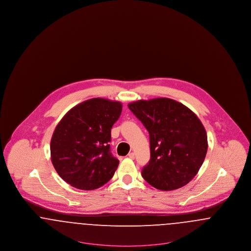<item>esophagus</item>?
I'll use <instances>...</instances> for the list:
<instances>
[{
  "mask_svg": "<svg viewBox=\"0 0 251 251\" xmlns=\"http://www.w3.org/2000/svg\"><path fill=\"white\" fill-rule=\"evenodd\" d=\"M128 157H129L130 159H134V153H133V152H130V153L128 154Z\"/></svg>",
  "mask_w": 251,
  "mask_h": 251,
  "instance_id": "obj_1",
  "label": "esophagus"
}]
</instances>
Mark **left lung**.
I'll return each mask as SVG.
<instances>
[{"label": "left lung", "instance_id": "obj_1", "mask_svg": "<svg viewBox=\"0 0 251 251\" xmlns=\"http://www.w3.org/2000/svg\"><path fill=\"white\" fill-rule=\"evenodd\" d=\"M150 133L151 160L142 176L159 190L187 184L199 172L208 150L201 121L182 103L167 98L128 104Z\"/></svg>", "mask_w": 251, "mask_h": 251}]
</instances>
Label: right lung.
<instances>
[{
	"instance_id": "add662e5",
	"label": "right lung",
	"mask_w": 251,
	"mask_h": 251,
	"mask_svg": "<svg viewBox=\"0 0 251 251\" xmlns=\"http://www.w3.org/2000/svg\"><path fill=\"white\" fill-rule=\"evenodd\" d=\"M122 111L120 101L94 98L72 108L50 140L51 163L60 177L81 190L109 181L120 161L110 151L111 129Z\"/></svg>"
}]
</instances>
